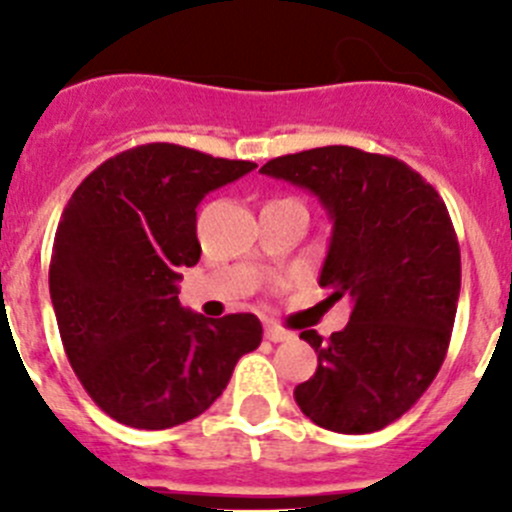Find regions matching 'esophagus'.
I'll list each match as a JSON object with an SVG mask.
<instances>
[{
	"mask_svg": "<svg viewBox=\"0 0 512 512\" xmlns=\"http://www.w3.org/2000/svg\"><path fill=\"white\" fill-rule=\"evenodd\" d=\"M266 338L274 343H282V341H292V338H295V333L287 328H282V325H277V323H266Z\"/></svg>",
	"mask_w": 512,
	"mask_h": 512,
	"instance_id": "esophagus-1",
	"label": "esophagus"
}]
</instances>
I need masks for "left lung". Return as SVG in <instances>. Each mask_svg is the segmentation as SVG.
Segmentation results:
<instances>
[{
    "label": "left lung",
    "mask_w": 512,
    "mask_h": 512,
    "mask_svg": "<svg viewBox=\"0 0 512 512\" xmlns=\"http://www.w3.org/2000/svg\"><path fill=\"white\" fill-rule=\"evenodd\" d=\"M261 174L318 197L333 223L320 287L354 305L325 341L300 333L318 369L295 387L297 405L328 431H382L431 387L449 351L461 289L449 210L408 164L351 146L271 158Z\"/></svg>",
    "instance_id": "8db88e82"
}]
</instances>
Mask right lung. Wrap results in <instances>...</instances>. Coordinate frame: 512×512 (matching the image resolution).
<instances>
[{
	"label": "right lung",
	"instance_id": "obj_1",
	"mask_svg": "<svg viewBox=\"0 0 512 512\" xmlns=\"http://www.w3.org/2000/svg\"><path fill=\"white\" fill-rule=\"evenodd\" d=\"M253 169L146 143L107 158L63 207L48 277L58 330L84 390L117 423L164 431L197 418L259 348L256 315L184 310L176 284L200 261L197 205Z\"/></svg>",
	"mask_w": 512,
	"mask_h": 512
}]
</instances>
